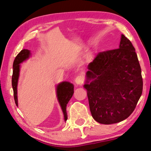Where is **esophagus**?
Masks as SVG:
<instances>
[{
  "label": "esophagus",
  "instance_id": "esophagus-1",
  "mask_svg": "<svg viewBox=\"0 0 151 151\" xmlns=\"http://www.w3.org/2000/svg\"><path fill=\"white\" fill-rule=\"evenodd\" d=\"M75 81L76 84H77V85H83L84 81H85V76H84L83 75H78L76 77Z\"/></svg>",
  "mask_w": 151,
  "mask_h": 151
}]
</instances>
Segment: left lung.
<instances>
[{
	"instance_id": "1",
	"label": "left lung",
	"mask_w": 151,
	"mask_h": 151,
	"mask_svg": "<svg viewBox=\"0 0 151 151\" xmlns=\"http://www.w3.org/2000/svg\"><path fill=\"white\" fill-rule=\"evenodd\" d=\"M88 70L84 87L93 119L111 124L128 118L136 108L143 86L131 42L122 35L119 48L99 52Z\"/></svg>"
}]
</instances>
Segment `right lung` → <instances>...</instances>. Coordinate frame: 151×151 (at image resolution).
Listing matches in <instances>:
<instances>
[{
  "label": "right lung",
  "instance_id": "right-lung-1",
  "mask_svg": "<svg viewBox=\"0 0 151 151\" xmlns=\"http://www.w3.org/2000/svg\"><path fill=\"white\" fill-rule=\"evenodd\" d=\"M30 51L27 49H23L17 55L13 62V71L12 76V86L13 88L14 99L15 104L18 106L17 100V83L19 76L20 63L23 62L29 57ZM57 98L63 110L65 121L67 120V113H66V105L70 101L74 93V85L69 82H63L57 85Z\"/></svg>",
  "mask_w": 151,
  "mask_h": 151
}]
</instances>
